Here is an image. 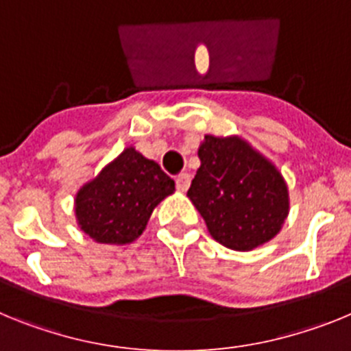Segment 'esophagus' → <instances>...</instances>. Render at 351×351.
I'll use <instances>...</instances> for the list:
<instances>
[{"mask_svg": "<svg viewBox=\"0 0 351 351\" xmlns=\"http://www.w3.org/2000/svg\"><path fill=\"white\" fill-rule=\"evenodd\" d=\"M191 184V176L190 173H179L178 178H176V186H178L179 191H186L190 188Z\"/></svg>", "mask_w": 351, "mask_h": 351, "instance_id": "obj_1", "label": "esophagus"}]
</instances>
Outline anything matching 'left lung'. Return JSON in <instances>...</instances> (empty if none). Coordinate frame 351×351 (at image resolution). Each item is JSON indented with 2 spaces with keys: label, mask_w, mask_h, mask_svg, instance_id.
Returning <instances> with one entry per match:
<instances>
[{
  "label": "left lung",
  "mask_w": 351,
  "mask_h": 351,
  "mask_svg": "<svg viewBox=\"0 0 351 351\" xmlns=\"http://www.w3.org/2000/svg\"><path fill=\"white\" fill-rule=\"evenodd\" d=\"M200 169L188 197L210 237L228 250L251 251L280 234L290 210L278 167L239 135H206Z\"/></svg>",
  "instance_id": "8db88e82"
}]
</instances>
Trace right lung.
Returning a JSON list of instances; mask_svg holds the SVG:
<instances>
[{"mask_svg": "<svg viewBox=\"0 0 351 351\" xmlns=\"http://www.w3.org/2000/svg\"><path fill=\"white\" fill-rule=\"evenodd\" d=\"M176 191L156 161L126 147L75 195L77 225L100 244L133 243L145 230L154 207Z\"/></svg>", "mask_w": 351, "mask_h": 351, "instance_id": "obj_1", "label": "right lung"}]
</instances>
